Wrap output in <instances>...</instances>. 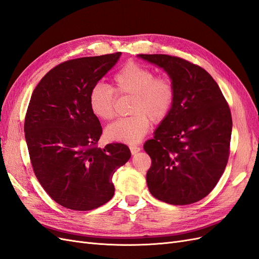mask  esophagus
Returning a JSON list of instances; mask_svg holds the SVG:
<instances>
[{"mask_svg": "<svg viewBox=\"0 0 259 259\" xmlns=\"http://www.w3.org/2000/svg\"><path fill=\"white\" fill-rule=\"evenodd\" d=\"M130 151H131V154H132V155H135V154H137L138 152L141 151V147H139V146H137V145H131V146H130Z\"/></svg>", "mask_w": 259, "mask_h": 259, "instance_id": "34e87169", "label": "esophagus"}]
</instances>
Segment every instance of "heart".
<instances>
[{"mask_svg":"<svg viewBox=\"0 0 259 259\" xmlns=\"http://www.w3.org/2000/svg\"><path fill=\"white\" fill-rule=\"evenodd\" d=\"M115 92L132 95L129 117L119 118L105 129L109 141L136 143L150 129L151 120L159 123L170 114L176 89L167 76H156L150 67L136 62L127 63L113 77V88L97 82L89 93V106L95 117L110 120L115 116Z\"/></svg>","mask_w":259,"mask_h":259,"instance_id":"b5f03b06","label":"heart"}]
</instances>
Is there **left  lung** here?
Returning <instances> with one entry per match:
<instances>
[{"instance_id": "left-lung-1", "label": "left lung", "mask_w": 259, "mask_h": 259, "mask_svg": "<svg viewBox=\"0 0 259 259\" xmlns=\"http://www.w3.org/2000/svg\"><path fill=\"white\" fill-rule=\"evenodd\" d=\"M139 57L164 68L176 89L170 114L144 144L152 159L147 187L154 197L171 205L201 201L216 187L227 166L230 108L216 81L198 65L166 54Z\"/></svg>"}]
</instances>
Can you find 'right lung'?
Wrapping results in <instances>:
<instances>
[{
	"label": "right lung",
	"mask_w": 259,
	"mask_h": 259,
	"mask_svg": "<svg viewBox=\"0 0 259 259\" xmlns=\"http://www.w3.org/2000/svg\"><path fill=\"white\" fill-rule=\"evenodd\" d=\"M120 52L80 57L55 66L32 92L25 137L33 172L42 188L65 208L91 210L113 197L116 169L129 147H98L102 125L89 106L91 88L112 69Z\"/></svg>",
	"instance_id": "add662e5"
}]
</instances>
